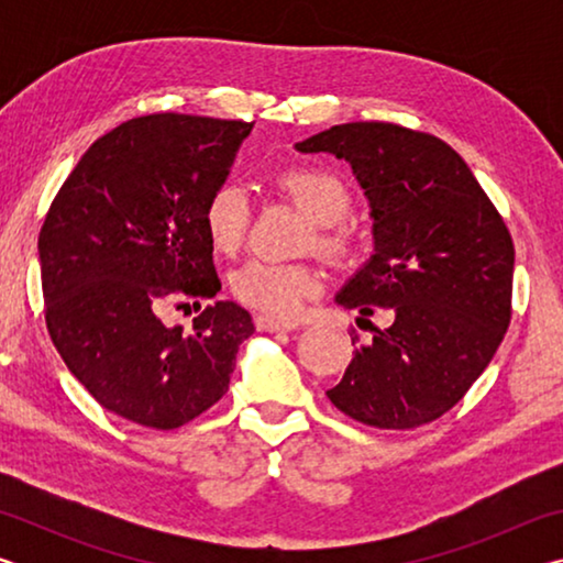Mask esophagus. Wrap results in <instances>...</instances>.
I'll use <instances>...</instances> for the list:
<instances>
[{
    "label": "esophagus",
    "mask_w": 563,
    "mask_h": 563,
    "mask_svg": "<svg viewBox=\"0 0 563 563\" xmlns=\"http://www.w3.org/2000/svg\"><path fill=\"white\" fill-rule=\"evenodd\" d=\"M255 328L263 332H290L298 330V322H285L278 318H268V316H258L255 318Z\"/></svg>",
    "instance_id": "34e87169"
}]
</instances>
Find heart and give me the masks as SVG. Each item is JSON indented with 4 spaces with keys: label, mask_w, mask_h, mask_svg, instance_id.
<instances>
[{
    "label": "heart",
    "mask_w": 563,
    "mask_h": 563,
    "mask_svg": "<svg viewBox=\"0 0 563 563\" xmlns=\"http://www.w3.org/2000/svg\"><path fill=\"white\" fill-rule=\"evenodd\" d=\"M290 201L298 203L316 223V243L322 253L335 261H352L357 255V241L345 221L352 196L338 174L316 166L285 168L275 178ZM203 233L216 253L235 255L241 251L251 225V201L235 184H223L211 190L201 213ZM322 288V275L308 263H283L271 258H253L231 275V290L247 308L273 318H290L300 305Z\"/></svg>",
    "instance_id": "obj_1"
}]
</instances>
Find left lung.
Masks as SVG:
<instances>
[{
	"label": "left lung",
	"mask_w": 563,
	"mask_h": 563,
	"mask_svg": "<svg viewBox=\"0 0 563 563\" xmlns=\"http://www.w3.org/2000/svg\"><path fill=\"white\" fill-rule=\"evenodd\" d=\"M345 158L373 208L375 255L340 290L342 308L389 312L355 347L340 412L377 430H415L460 402L511 320L514 241L456 151L385 121L340 123L295 144Z\"/></svg>",
	"instance_id": "obj_1"
}]
</instances>
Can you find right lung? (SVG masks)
<instances>
[{
	"label": "right lung",
	"mask_w": 563,
	"mask_h": 563,
	"mask_svg": "<svg viewBox=\"0 0 563 563\" xmlns=\"http://www.w3.org/2000/svg\"><path fill=\"white\" fill-rule=\"evenodd\" d=\"M253 121L151 113L74 166L40 231L44 318L69 373L109 412L176 430L228 393L251 312L206 305L194 332L161 302L201 308L221 290L201 213Z\"/></svg>",
	"instance_id": "1"
}]
</instances>
